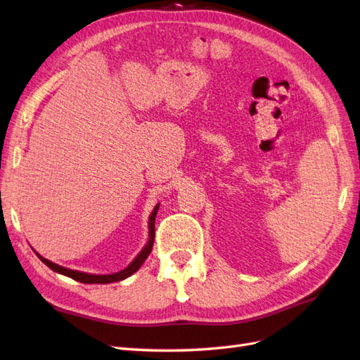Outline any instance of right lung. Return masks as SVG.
<instances>
[{"instance_id":"obj_1","label":"right lung","mask_w":360,"mask_h":360,"mask_svg":"<svg viewBox=\"0 0 360 360\" xmlns=\"http://www.w3.org/2000/svg\"><path fill=\"white\" fill-rule=\"evenodd\" d=\"M158 210H159V202L154 206L151 215L148 218V239H147V244L143 245V248L139 251V255L136 256L131 262L130 265L127 268H124L121 271H118V273H113V274H91V273H83V271H75V269H70V268H65V266H60L54 264V262L48 260L45 257H42L41 255H39L37 251L36 256L41 259L44 264L53 269L54 273H59L62 276H66V277H71L77 281H80V283H87V285H105V283H113V281H121L124 278L130 277L131 274H134L136 271H138L145 260H147V257L150 256V252L153 250V244H154V221H156V215H158Z\"/></svg>"}]
</instances>
